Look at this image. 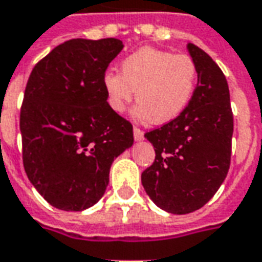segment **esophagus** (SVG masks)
Returning <instances> with one entry per match:
<instances>
[{"instance_id":"1","label":"esophagus","mask_w":262,"mask_h":262,"mask_svg":"<svg viewBox=\"0 0 262 262\" xmlns=\"http://www.w3.org/2000/svg\"><path fill=\"white\" fill-rule=\"evenodd\" d=\"M133 136H135V140H137V142H139V140H143V137H144L143 130L135 126V127H133Z\"/></svg>"}]
</instances>
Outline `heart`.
<instances>
[{
    "instance_id": "heart-1",
    "label": "heart",
    "mask_w": 262,
    "mask_h": 262,
    "mask_svg": "<svg viewBox=\"0 0 262 262\" xmlns=\"http://www.w3.org/2000/svg\"><path fill=\"white\" fill-rule=\"evenodd\" d=\"M199 67L193 56L143 47L120 62V74L103 75L107 103L122 113L136 91L135 118L162 125L184 113L194 98Z\"/></svg>"
}]
</instances>
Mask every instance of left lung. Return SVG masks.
Instances as JSON below:
<instances>
[{"label":"left lung","instance_id":"1","mask_svg":"<svg viewBox=\"0 0 262 262\" xmlns=\"http://www.w3.org/2000/svg\"><path fill=\"white\" fill-rule=\"evenodd\" d=\"M188 51L199 67L194 98L179 118L144 133L156 157L142 184L155 204L173 214L203 207L231 162L234 119L226 76L197 45L188 43Z\"/></svg>","mask_w":262,"mask_h":262}]
</instances>
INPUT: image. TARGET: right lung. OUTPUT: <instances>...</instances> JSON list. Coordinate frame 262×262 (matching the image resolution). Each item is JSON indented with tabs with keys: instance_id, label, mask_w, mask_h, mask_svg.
Wrapping results in <instances>:
<instances>
[{
	"instance_id": "right-lung-1",
	"label": "right lung",
	"mask_w": 262,
	"mask_h": 262,
	"mask_svg": "<svg viewBox=\"0 0 262 262\" xmlns=\"http://www.w3.org/2000/svg\"><path fill=\"white\" fill-rule=\"evenodd\" d=\"M123 49L116 38L69 39L36 63L19 127L25 173L51 206L80 211L100 200L133 126L106 102L103 75Z\"/></svg>"
}]
</instances>
